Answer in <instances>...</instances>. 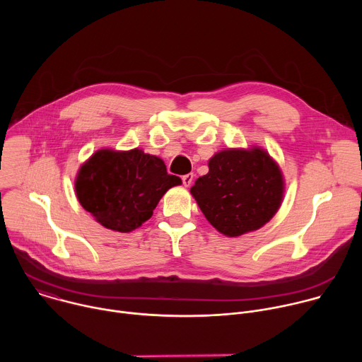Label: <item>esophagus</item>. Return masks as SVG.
<instances>
[{
	"mask_svg": "<svg viewBox=\"0 0 362 362\" xmlns=\"http://www.w3.org/2000/svg\"><path fill=\"white\" fill-rule=\"evenodd\" d=\"M193 173H187V175H185L183 177H182V182H183V185L186 186V187H189L192 183H193Z\"/></svg>",
	"mask_w": 362,
	"mask_h": 362,
	"instance_id": "1",
	"label": "esophagus"
}]
</instances>
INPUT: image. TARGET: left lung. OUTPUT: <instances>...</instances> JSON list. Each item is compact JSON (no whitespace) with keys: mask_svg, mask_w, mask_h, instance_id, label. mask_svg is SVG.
I'll use <instances>...</instances> for the list:
<instances>
[{"mask_svg":"<svg viewBox=\"0 0 362 362\" xmlns=\"http://www.w3.org/2000/svg\"><path fill=\"white\" fill-rule=\"evenodd\" d=\"M208 166V175L194 182L190 193L204 218L225 236L257 230L281 208L284 175L265 148L221 150Z\"/></svg>","mask_w":362,"mask_h":362,"instance_id":"1","label":"left lung"}]
</instances>
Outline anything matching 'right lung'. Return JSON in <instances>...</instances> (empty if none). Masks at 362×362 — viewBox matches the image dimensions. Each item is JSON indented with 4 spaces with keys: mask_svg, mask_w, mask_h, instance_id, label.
Returning <instances> with one entry per match:
<instances>
[{
    "mask_svg": "<svg viewBox=\"0 0 362 362\" xmlns=\"http://www.w3.org/2000/svg\"><path fill=\"white\" fill-rule=\"evenodd\" d=\"M180 177L169 175L165 162L136 147L100 148L80 166L74 187L83 208L107 229L127 233L153 215L162 196Z\"/></svg>",
    "mask_w": 362,
    "mask_h": 362,
    "instance_id": "1",
    "label": "right lung"
}]
</instances>
